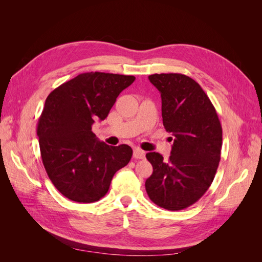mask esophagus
Here are the masks:
<instances>
[{
	"label": "esophagus",
	"instance_id": "1",
	"mask_svg": "<svg viewBox=\"0 0 262 262\" xmlns=\"http://www.w3.org/2000/svg\"><path fill=\"white\" fill-rule=\"evenodd\" d=\"M133 157L138 158V160H143V158H145V152L140 148H134Z\"/></svg>",
	"mask_w": 262,
	"mask_h": 262
}]
</instances>
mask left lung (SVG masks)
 Segmentation results:
<instances>
[{"instance_id":"left-lung-1","label":"left lung","mask_w":262,"mask_h":262,"mask_svg":"<svg viewBox=\"0 0 262 262\" xmlns=\"http://www.w3.org/2000/svg\"><path fill=\"white\" fill-rule=\"evenodd\" d=\"M148 80L161 93L163 124L173 144L167 161L160 153L146 154L153 173L145 189L158 207L178 211L195 203L211 186L221 160L222 126L211 100L191 77L162 73Z\"/></svg>"}]
</instances>
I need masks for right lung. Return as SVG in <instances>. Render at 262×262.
<instances>
[{
	"label": "right lung",
	"mask_w": 262,
	"mask_h": 262,
	"mask_svg": "<svg viewBox=\"0 0 262 262\" xmlns=\"http://www.w3.org/2000/svg\"><path fill=\"white\" fill-rule=\"evenodd\" d=\"M136 77L102 72L77 75L52 91L39 118L42 163L54 187L68 199L92 203L104 196L113 177L132 157V148L110 146L92 131L104 120Z\"/></svg>",
	"instance_id": "add662e5"
}]
</instances>
